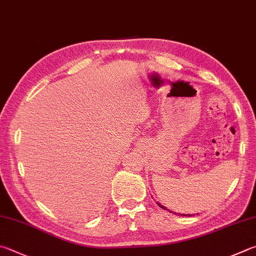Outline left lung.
I'll return each instance as SVG.
<instances>
[{
  "label": "left lung",
  "mask_w": 256,
  "mask_h": 256,
  "mask_svg": "<svg viewBox=\"0 0 256 256\" xmlns=\"http://www.w3.org/2000/svg\"><path fill=\"white\" fill-rule=\"evenodd\" d=\"M156 204H158V205H159V207H161L162 209H166V210H169V209H166L164 206H162L160 202H156ZM169 212H171V210H169ZM174 214H176V212H174ZM178 215H180V216H192V215H186V214H178Z\"/></svg>",
  "instance_id": "left-lung-1"
}]
</instances>
